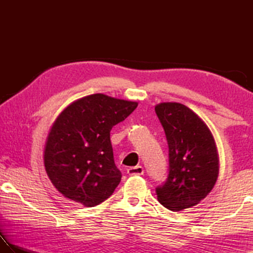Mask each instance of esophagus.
Returning a JSON list of instances; mask_svg holds the SVG:
<instances>
[{"label": "esophagus", "mask_w": 253, "mask_h": 253, "mask_svg": "<svg viewBox=\"0 0 253 253\" xmlns=\"http://www.w3.org/2000/svg\"><path fill=\"white\" fill-rule=\"evenodd\" d=\"M143 168L140 165H137V166H132V168H129L127 169V174L133 176V175H142L143 174Z\"/></svg>", "instance_id": "1"}]
</instances>
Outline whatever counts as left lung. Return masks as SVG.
Wrapping results in <instances>:
<instances>
[{
    "mask_svg": "<svg viewBox=\"0 0 253 253\" xmlns=\"http://www.w3.org/2000/svg\"><path fill=\"white\" fill-rule=\"evenodd\" d=\"M155 113L169 146V174L155 192L165 208L180 211L203 200L215 185L216 146L206 124L184 104L161 103Z\"/></svg>",
    "mask_w": 253,
    "mask_h": 253,
    "instance_id": "8db88e82",
    "label": "left lung"
}]
</instances>
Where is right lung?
I'll return each mask as SVG.
<instances>
[{
	"mask_svg": "<svg viewBox=\"0 0 253 253\" xmlns=\"http://www.w3.org/2000/svg\"><path fill=\"white\" fill-rule=\"evenodd\" d=\"M137 106L98 93L74 102L58 116L47 137L44 166L64 197L91 208L112 196L122 173L114 162L111 130Z\"/></svg>",
	"mask_w": 253,
	"mask_h": 253,
	"instance_id": "add662e5",
	"label": "right lung"
}]
</instances>
